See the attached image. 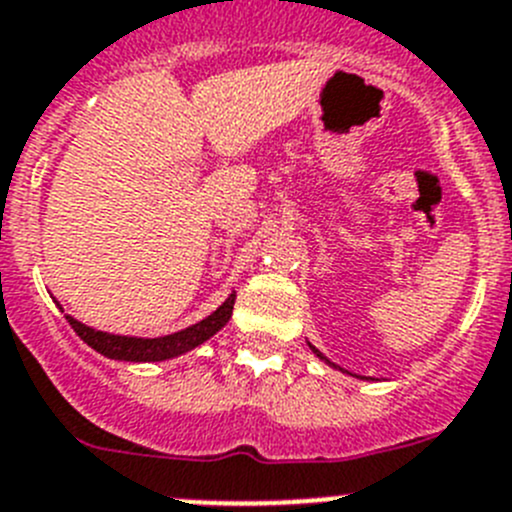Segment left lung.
<instances>
[{"instance_id":"left-lung-1","label":"left lung","mask_w":512,"mask_h":512,"mask_svg":"<svg viewBox=\"0 0 512 512\" xmlns=\"http://www.w3.org/2000/svg\"><path fill=\"white\" fill-rule=\"evenodd\" d=\"M309 348H312V353H314V355H317V358H320V360H325V363H327V365H332V368H337V370H342V368H340V365H335V363H330V360H327V358H325V355H322V353H320V350H317V348H314V345H309ZM358 378H360V375H358Z\"/></svg>"}]
</instances>
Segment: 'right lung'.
I'll list each match as a JSON object with an SVG mask.
<instances>
[{"label":"right lung","instance_id":"obj_1","mask_svg":"<svg viewBox=\"0 0 512 512\" xmlns=\"http://www.w3.org/2000/svg\"><path fill=\"white\" fill-rule=\"evenodd\" d=\"M233 302H236V292L228 294V299H225L213 314H208L205 320H200L198 325H190L185 327V330L172 332V335L164 337L111 335V332L93 330V327L73 320L70 314H65V320L70 322V327L78 332V337H81L86 345H91L96 353L106 355V358L126 360V363H159V360H170L177 358V355L190 353L192 348H198L205 340H210L215 332L223 330L225 322L231 320Z\"/></svg>","mask_w":512,"mask_h":512}]
</instances>
